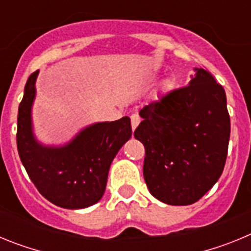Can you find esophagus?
<instances>
[{
  "label": "esophagus",
  "mask_w": 251,
  "mask_h": 251,
  "mask_svg": "<svg viewBox=\"0 0 251 251\" xmlns=\"http://www.w3.org/2000/svg\"><path fill=\"white\" fill-rule=\"evenodd\" d=\"M130 123H132V129L134 130L137 127H138V124L141 123V117H139L137 113L132 114L130 115Z\"/></svg>",
  "instance_id": "obj_1"
}]
</instances>
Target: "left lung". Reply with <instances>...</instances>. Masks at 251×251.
<instances>
[{
	"label": "left lung",
	"instance_id": "8db88e82",
	"mask_svg": "<svg viewBox=\"0 0 251 251\" xmlns=\"http://www.w3.org/2000/svg\"><path fill=\"white\" fill-rule=\"evenodd\" d=\"M139 115L134 137L145 145L143 176L152 196L174 206L200 200L220 178L227 156L230 117L223 86L195 68L187 86Z\"/></svg>",
	"mask_w": 251,
	"mask_h": 251
}]
</instances>
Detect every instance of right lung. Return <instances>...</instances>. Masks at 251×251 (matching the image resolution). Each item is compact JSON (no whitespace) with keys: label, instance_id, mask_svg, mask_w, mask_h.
Here are the masks:
<instances>
[{"label":"right lung","instance_id":"right-lung-1","mask_svg":"<svg viewBox=\"0 0 251 251\" xmlns=\"http://www.w3.org/2000/svg\"><path fill=\"white\" fill-rule=\"evenodd\" d=\"M39 70L28 76L17 115V150L30 179L46 200L77 210L98 202L108 172L122 146L132 137L128 117L88 126L64 146H44L32 130V104Z\"/></svg>","mask_w":251,"mask_h":251}]
</instances>
